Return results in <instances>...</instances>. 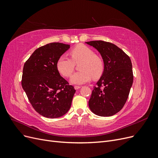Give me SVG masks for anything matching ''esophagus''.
I'll use <instances>...</instances> for the list:
<instances>
[{
	"label": "esophagus",
	"mask_w": 158,
	"mask_h": 158,
	"mask_svg": "<svg viewBox=\"0 0 158 158\" xmlns=\"http://www.w3.org/2000/svg\"><path fill=\"white\" fill-rule=\"evenodd\" d=\"M80 88H81L80 85H75V86H74V88H75L76 89H80Z\"/></svg>",
	"instance_id": "obj_1"
}]
</instances>
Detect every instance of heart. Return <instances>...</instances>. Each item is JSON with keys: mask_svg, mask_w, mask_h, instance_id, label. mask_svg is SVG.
Listing matches in <instances>:
<instances>
[{"mask_svg": "<svg viewBox=\"0 0 158 158\" xmlns=\"http://www.w3.org/2000/svg\"><path fill=\"white\" fill-rule=\"evenodd\" d=\"M71 59L62 55L57 60L56 67L59 73L65 77H69L73 73L75 64H79L80 71L74 73L70 78L73 84H82L92 79H98L104 71V62L89 47L78 45L70 51Z\"/></svg>", "mask_w": 158, "mask_h": 158, "instance_id": "obj_1", "label": "heart"}]
</instances>
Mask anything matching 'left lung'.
Returning a JSON list of instances; mask_svg holds the SVG:
<instances>
[{
	"label": "left lung",
	"mask_w": 158,
	"mask_h": 158,
	"mask_svg": "<svg viewBox=\"0 0 158 158\" xmlns=\"http://www.w3.org/2000/svg\"><path fill=\"white\" fill-rule=\"evenodd\" d=\"M96 49L104 62V71L89 100L91 111L101 117L120 111L128 99L133 82L130 57L119 47L103 41L85 42Z\"/></svg>",
	"instance_id": "left-lung-1"
}]
</instances>
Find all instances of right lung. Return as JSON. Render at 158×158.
<instances>
[{"mask_svg":"<svg viewBox=\"0 0 158 158\" xmlns=\"http://www.w3.org/2000/svg\"><path fill=\"white\" fill-rule=\"evenodd\" d=\"M69 48L70 45L51 43L37 49L23 65L22 86L33 109L45 117H62L70 108L76 90L56 67Z\"/></svg>","mask_w":158,"mask_h":158,"instance_id":"add662e5","label":"right lung"}]
</instances>
